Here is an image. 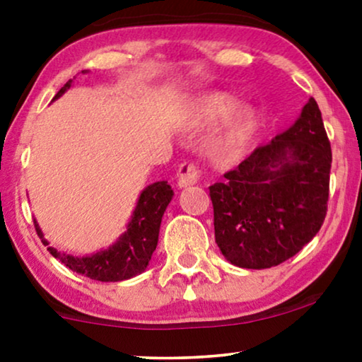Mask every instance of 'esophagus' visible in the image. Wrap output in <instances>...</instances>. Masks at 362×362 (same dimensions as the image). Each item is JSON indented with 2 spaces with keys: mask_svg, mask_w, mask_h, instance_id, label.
<instances>
[{
  "mask_svg": "<svg viewBox=\"0 0 362 362\" xmlns=\"http://www.w3.org/2000/svg\"><path fill=\"white\" fill-rule=\"evenodd\" d=\"M202 177V173L199 170V166L194 165V163L185 161L182 165H180V170H177V186L180 187H186V186H192L196 185Z\"/></svg>",
  "mask_w": 362,
  "mask_h": 362,
  "instance_id": "esophagus-1",
  "label": "esophagus"
}]
</instances>
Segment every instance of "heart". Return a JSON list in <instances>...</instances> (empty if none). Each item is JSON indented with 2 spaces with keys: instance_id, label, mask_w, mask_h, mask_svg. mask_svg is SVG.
Masks as SVG:
<instances>
[{
  "instance_id": "obj_1",
  "label": "heart",
  "mask_w": 362,
  "mask_h": 362,
  "mask_svg": "<svg viewBox=\"0 0 362 362\" xmlns=\"http://www.w3.org/2000/svg\"><path fill=\"white\" fill-rule=\"evenodd\" d=\"M237 98L227 92H216L204 97L197 107L196 118L199 123L209 125L230 115L237 107ZM252 125H254V113L249 108L237 112L227 122L224 130L217 133L211 141V151L216 156H230L242 150L249 140Z\"/></svg>"
}]
</instances>
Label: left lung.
<instances>
[{
    "label": "left lung",
    "instance_id": "8db88e82",
    "mask_svg": "<svg viewBox=\"0 0 362 362\" xmlns=\"http://www.w3.org/2000/svg\"><path fill=\"white\" fill-rule=\"evenodd\" d=\"M331 145L313 97L293 127L209 186L216 242L242 269H270L303 249L328 211Z\"/></svg>",
    "mask_w": 362,
    "mask_h": 362
}]
</instances>
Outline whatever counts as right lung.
I'll list each match as a JSON object with an SVG mask.
<instances>
[{
  "instance_id": "1",
  "label": "right lung",
  "mask_w": 362,
  "mask_h": 362,
  "mask_svg": "<svg viewBox=\"0 0 362 362\" xmlns=\"http://www.w3.org/2000/svg\"><path fill=\"white\" fill-rule=\"evenodd\" d=\"M69 87H71V81L56 93L54 98L61 97ZM171 197L173 189L168 181H158L155 185L148 186L138 199L127 232L108 250L97 252L95 255L82 257V259L61 254L54 247H47V250L61 260L67 269L92 280L122 281L132 279V276L145 272L148 262L156 249L161 217L165 214ZM34 227H36L42 244L49 245L36 222H34Z\"/></svg>"
}]
</instances>
